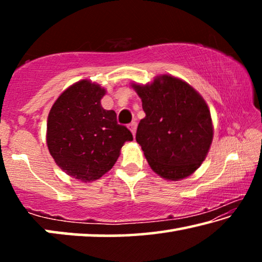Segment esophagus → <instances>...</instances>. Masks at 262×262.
I'll return each mask as SVG.
<instances>
[{"label":"esophagus","mask_w":262,"mask_h":262,"mask_svg":"<svg viewBox=\"0 0 262 262\" xmlns=\"http://www.w3.org/2000/svg\"><path fill=\"white\" fill-rule=\"evenodd\" d=\"M136 127H137V123L135 121H133L129 123V125H128V128H129V130L132 132V134L134 136L136 134Z\"/></svg>","instance_id":"obj_1"}]
</instances>
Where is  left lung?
I'll use <instances>...</instances> for the list:
<instances>
[{
	"mask_svg": "<svg viewBox=\"0 0 262 262\" xmlns=\"http://www.w3.org/2000/svg\"><path fill=\"white\" fill-rule=\"evenodd\" d=\"M132 86L145 113L136 142L150 167L172 181L192 174L206 159L214 135L205 99L188 83L165 74L150 84Z\"/></svg>",
	"mask_w": 262,
	"mask_h": 262,
	"instance_id": "obj_1",
	"label": "left lung"
}]
</instances>
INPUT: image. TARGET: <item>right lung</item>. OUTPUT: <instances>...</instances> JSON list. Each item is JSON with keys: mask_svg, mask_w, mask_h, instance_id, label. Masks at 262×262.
<instances>
[{"mask_svg": "<svg viewBox=\"0 0 262 262\" xmlns=\"http://www.w3.org/2000/svg\"><path fill=\"white\" fill-rule=\"evenodd\" d=\"M106 90L82 79L55 100L47 119V147L55 163L73 178L90 183L108 172L133 135L118 125L117 114L104 110Z\"/></svg>", "mask_w": 262, "mask_h": 262, "instance_id": "obj_1", "label": "right lung"}]
</instances>
